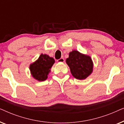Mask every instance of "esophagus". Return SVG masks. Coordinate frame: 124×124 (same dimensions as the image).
<instances>
[{"instance_id":"1","label":"esophagus","mask_w":124,"mask_h":124,"mask_svg":"<svg viewBox=\"0 0 124 124\" xmlns=\"http://www.w3.org/2000/svg\"><path fill=\"white\" fill-rule=\"evenodd\" d=\"M65 62V60H64V58H60L57 60V62Z\"/></svg>"}]
</instances>
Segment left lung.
<instances>
[{
	"label": "left lung",
	"instance_id": "1",
	"mask_svg": "<svg viewBox=\"0 0 124 124\" xmlns=\"http://www.w3.org/2000/svg\"><path fill=\"white\" fill-rule=\"evenodd\" d=\"M66 62L69 67L72 76L76 79H86L93 72V63L91 57L78 51L70 52Z\"/></svg>",
	"mask_w": 124,
	"mask_h": 124
}]
</instances>
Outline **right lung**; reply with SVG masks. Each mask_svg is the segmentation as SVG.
<instances>
[{"instance_id": "1", "label": "right lung", "mask_w": 124, "mask_h": 124, "mask_svg": "<svg viewBox=\"0 0 124 124\" xmlns=\"http://www.w3.org/2000/svg\"><path fill=\"white\" fill-rule=\"evenodd\" d=\"M54 62L55 60L52 57L41 54L38 60L30 64V70L32 76L39 81H45Z\"/></svg>"}]
</instances>
